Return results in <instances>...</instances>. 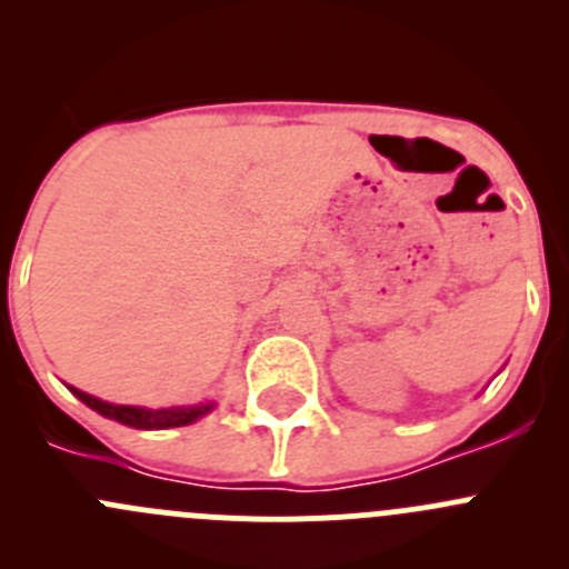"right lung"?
Instances as JSON below:
<instances>
[{
  "label": "right lung",
  "instance_id": "1",
  "mask_svg": "<svg viewBox=\"0 0 569 569\" xmlns=\"http://www.w3.org/2000/svg\"><path fill=\"white\" fill-rule=\"evenodd\" d=\"M68 391L77 396L79 401L96 410L99 416L112 418V421L126 423V427L134 429H173V427H187V423H194L198 418L209 416L217 407V401H198V405H183V407H159V410H151V407H134V405H112V401L96 399V396L79 391V388L68 386Z\"/></svg>",
  "mask_w": 569,
  "mask_h": 569
}]
</instances>
